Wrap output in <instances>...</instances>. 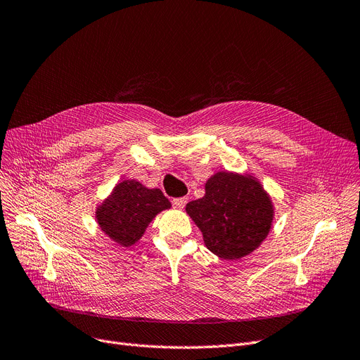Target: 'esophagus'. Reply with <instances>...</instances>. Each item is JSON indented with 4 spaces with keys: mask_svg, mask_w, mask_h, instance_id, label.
<instances>
[{
    "mask_svg": "<svg viewBox=\"0 0 360 360\" xmlns=\"http://www.w3.org/2000/svg\"><path fill=\"white\" fill-rule=\"evenodd\" d=\"M188 204V198H176V199H172V205H174L176 208H179V210H181V208H184V205Z\"/></svg>",
    "mask_w": 360,
    "mask_h": 360,
    "instance_id": "esophagus-1",
    "label": "esophagus"
}]
</instances>
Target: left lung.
<instances>
[{
	"label": "left lung",
	"mask_w": 360,
	"mask_h": 360,
	"mask_svg": "<svg viewBox=\"0 0 360 360\" xmlns=\"http://www.w3.org/2000/svg\"><path fill=\"white\" fill-rule=\"evenodd\" d=\"M202 232L205 247L223 260H239L267 238L275 207L251 174L219 171L205 183V195L186 205Z\"/></svg>",
	"instance_id": "left-lung-1"
}]
</instances>
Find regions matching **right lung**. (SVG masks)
<instances>
[{
	"mask_svg": "<svg viewBox=\"0 0 360 360\" xmlns=\"http://www.w3.org/2000/svg\"><path fill=\"white\" fill-rule=\"evenodd\" d=\"M171 202L160 189H149L137 180H122L96 208L102 232L121 247H131L146 227Z\"/></svg>",
	"mask_w": 360,
	"mask_h": 360,
	"instance_id": "right-lung-1",
	"label": "right lung"
}]
</instances>
